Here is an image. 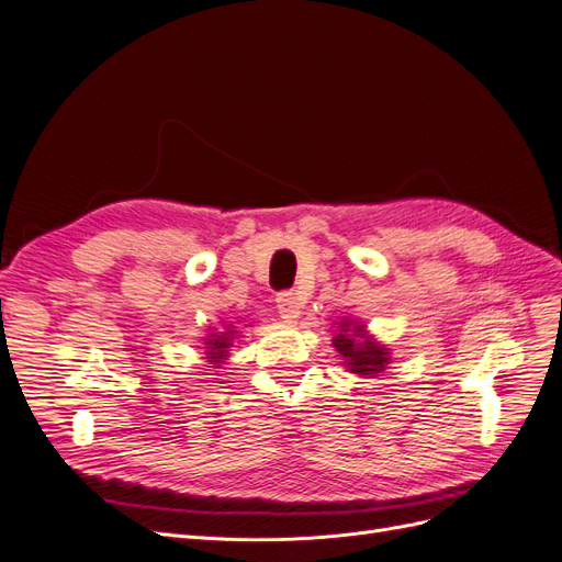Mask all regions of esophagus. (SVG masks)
Instances as JSON below:
<instances>
[{
  "mask_svg": "<svg viewBox=\"0 0 562 562\" xmlns=\"http://www.w3.org/2000/svg\"><path fill=\"white\" fill-rule=\"evenodd\" d=\"M277 310H279L281 318H285L288 323H295L302 314V302L295 293H281L277 297Z\"/></svg>",
  "mask_w": 562,
  "mask_h": 562,
  "instance_id": "esophagus-1",
  "label": "esophagus"
}]
</instances>
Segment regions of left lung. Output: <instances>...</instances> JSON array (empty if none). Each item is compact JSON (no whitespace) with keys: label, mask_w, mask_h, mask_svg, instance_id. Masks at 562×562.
Here are the masks:
<instances>
[{"label":"left lung","mask_w":562,"mask_h":562,"mask_svg":"<svg viewBox=\"0 0 562 562\" xmlns=\"http://www.w3.org/2000/svg\"><path fill=\"white\" fill-rule=\"evenodd\" d=\"M339 330L333 337V347L342 356L349 372L363 378H375L389 363V351L372 339L359 321L345 318L337 323Z\"/></svg>","instance_id":"8db88e82"}]
</instances>
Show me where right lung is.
<instances>
[{"mask_svg": "<svg viewBox=\"0 0 562 562\" xmlns=\"http://www.w3.org/2000/svg\"><path fill=\"white\" fill-rule=\"evenodd\" d=\"M225 323V321H223ZM234 335H236V326L229 321L225 323V328L220 333H211L206 337V359L217 366V363H225V359L229 356V347L234 342Z\"/></svg>", "mask_w": 562, "mask_h": 562, "instance_id": "obj_1", "label": "right lung"}]
</instances>
